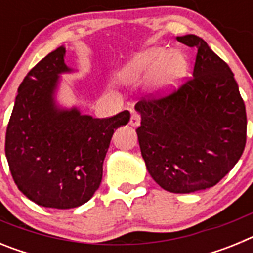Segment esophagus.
Returning a JSON list of instances; mask_svg holds the SVG:
<instances>
[{"label":"esophagus","mask_w":253,"mask_h":253,"mask_svg":"<svg viewBox=\"0 0 253 253\" xmlns=\"http://www.w3.org/2000/svg\"><path fill=\"white\" fill-rule=\"evenodd\" d=\"M129 124H130L131 126H134V128L139 126V124H140V115H139V114H138V113L131 114V118H130V122H129Z\"/></svg>","instance_id":"34e87169"}]
</instances>
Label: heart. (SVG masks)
Returning <instances> with one entry per match:
<instances>
[{
  "instance_id": "1",
  "label": "heart",
  "mask_w": 253,
  "mask_h": 253,
  "mask_svg": "<svg viewBox=\"0 0 253 253\" xmlns=\"http://www.w3.org/2000/svg\"><path fill=\"white\" fill-rule=\"evenodd\" d=\"M187 60L180 51H171L165 46H152L129 58L119 68L123 81H139L151 77L153 95L169 93L178 86L187 73Z\"/></svg>"
}]
</instances>
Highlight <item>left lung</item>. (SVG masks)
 <instances>
[{"label": "left lung", "mask_w": 253, "mask_h": 253, "mask_svg": "<svg viewBox=\"0 0 253 253\" xmlns=\"http://www.w3.org/2000/svg\"><path fill=\"white\" fill-rule=\"evenodd\" d=\"M176 39L198 49L193 78L165 97L138 101L137 134L152 178L169 193L190 194L213 187L238 162L247 116L224 60L196 35Z\"/></svg>", "instance_id": "1"}]
</instances>
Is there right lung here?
<instances>
[{"instance_id": "obj_1", "label": "right lung", "mask_w": 253, "mask_h": 253, "mask_svg": "<svg viewBox=\"0 0 253 253\" xmlns=\"http://www.w3.org/2000/svg\"><path fill=\"white\" fill-rule=\"evenodd\" d=\"M66 48L59 46L30 69L17 90L4 152L15 184L31 202L71 209L90 200L102 178L114 131L128 124L124 110L111 118L82 115L55 102Z\"/></svg>"}]
</instances>
